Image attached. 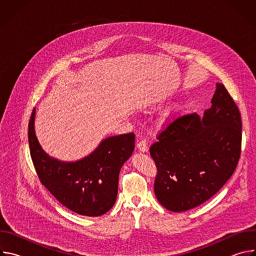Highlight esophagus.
Wrapping results in <instances>:
<instances>
[{
    "mask_svg": "<svg viewBox=\"0 0 256 256\" xmlns=\"http://www.w3.org/2000/svg\"><path fill=\"white\" fill-rule=\"evenodd\" d=\"M136 148L140 152V153H146L148 152V146H147V142H146V140H142L138 142L136 144Z\"/></svg>",
    "mask_w": 256,
    "mask_h": 256,
    "instance_id": "obj_1",
    "label": "esophagus"
}]
</instances>
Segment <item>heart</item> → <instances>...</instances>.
I'll list each match as a JSON object with an SVG mask.
<instances>
[{
  "label": "heart",
  "instance_id": "heart-1",
  "mask_svg": "<svg viewBox=\"0 0 256 256\" xmlns=\"http://www.w3.org/2000/svg\"><path fill=\"white\" fill-rule=\"evenodd\" d=\"M182 109V105L180 103H175L173 105H171L170 107L167 108V110L165 112L163 118H162V122H169L171 120H173Z\"/></svg>",
  "mask_w": 256,
  "mask_h": 256
}]
</instances>
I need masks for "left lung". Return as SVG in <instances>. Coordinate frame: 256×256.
Wrapping results in <instances>:
<instances>
[{
  "mask_svg": "<svg viewBox=\"0 0 256 256\" xmlns=\"http://www.w3.org/2000/svg\"><path fill=\"white\" fill-rule=\"evenodd\" d=\"M200 118L184 116L170 124L150 148L158 174V202L175 212L192 210L214 196L232 176L241 153L239 109L221 83Z\"/></svg>",
  "mask_w": 256,
  "mask_h": 256,
  "instance_id": "1",
  "label": "left lung"
}]
</instances>
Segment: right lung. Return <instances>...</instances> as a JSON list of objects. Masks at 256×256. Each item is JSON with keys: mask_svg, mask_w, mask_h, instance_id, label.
<instances>
[{"mask_svg": "<svg viewBox=\"0 0 256 256\" xmlns=\"http://www.w3.org/2000/svg\"><path fill=\"white\" fill-rule=\"evenodd\" d=\"M35 112L34 108L28 140L42 184L62 206L79 214L98 216L107 212L116 200L120 168L134 150V134L105 138L88 156L62 161L42 149L35 134Z\"/></svg>", "mask_w": 256, "mask_h": 256, "instance_id": "obj_1", "label": "right lung"}]
</instances>
